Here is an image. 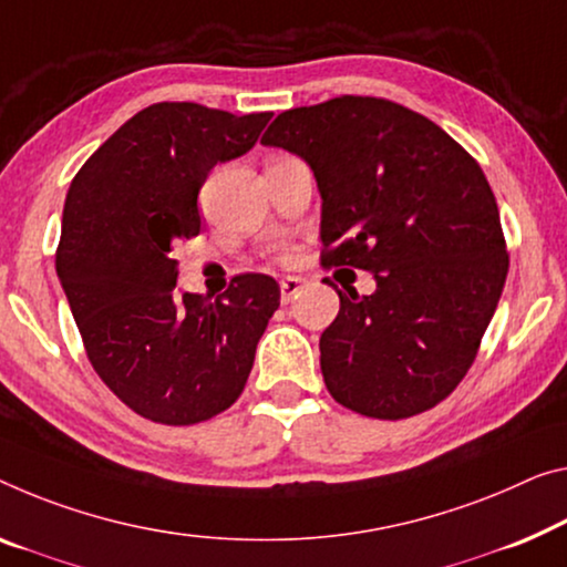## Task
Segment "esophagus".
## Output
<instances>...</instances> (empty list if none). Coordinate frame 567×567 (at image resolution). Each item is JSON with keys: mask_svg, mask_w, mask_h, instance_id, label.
<instances>
[{"mask_svg": "<svg viewBox=\"0 0 567 567\" xmlns=\"http://www.w3.org/2000/svg\"><path fill=\"white\" fill-rule=\"evenodd\" d=\"M303 286H307V281H303L301 276H286L281 281V301L284 303H291L296 296L301 293Z\"/></svg>", "mask_w": 567, "mask_h": 567, "instance_id": "1", "label": "esophagus"}]
</instances>
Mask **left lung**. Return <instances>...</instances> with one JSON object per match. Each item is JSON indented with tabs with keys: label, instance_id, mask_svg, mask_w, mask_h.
Wrapping results in <instances>:
<instances>
[{
	"label": "left lung",
	"instance_id": "8db88e82",
	"mask_svg": "<svg viewBox=\"0 0 567 567\" xmlns=\"http://www.w3.org/2000/svg\"><path fill=\"white\" fill-rule=\"evenodd\" d=\"M301 156L321 195V264L374 276L339 293L319 339L337 403L380 421L439 405L472 368L507 278L482 167L431 118L372 95L278 113L260 138Z\"/></svg>",
	"mask_w": 567,
	"mask_h": 567
}]
</instances>
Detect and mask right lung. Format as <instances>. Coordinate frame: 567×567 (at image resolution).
Wrapping results in <instances>:
<instances>
[{
    "label": "right lung",
    "mask_w": 567,
    "mask_h": 567,
    "mask_svg": "<svg viewBox=\"0 0 567 567\" xmlns=\"http://www.w3.org/2000/svg\"><path fill=\"white\" fill-rule=\"evenodd\" d=\"M274 113L154 103L75 174L55 271L85 354L121 403L164 425L228 411L281 303L271 276H235L217 296L177 293L172 246L199 233L207 174L254 150Z\"/></svg>",
    "instance_id": "add662e5"
}]
</instances>
